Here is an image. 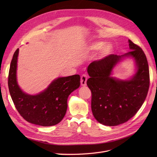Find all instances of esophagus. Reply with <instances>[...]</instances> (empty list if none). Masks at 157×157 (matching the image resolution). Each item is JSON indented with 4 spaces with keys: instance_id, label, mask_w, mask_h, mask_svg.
Here are the masks:
<instances>
[{
    "instance_id": "1",
    "label": "esophagus",
    "mask_w": 157,
    "mask_h": 157,
    "mask_svg": "<svg viewBox=\"0 0 157 157\" xmlns=\"http://www.w3.org/2000/svg\"><path fill=\"white\" fill-rule=\"evenodd\" d=\"M87 79H88V77H87L86 75L84 74L81 76V79H80V84H81L82 86H86Z\"/></svg>"
}]
</instances>
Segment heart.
Wrapping results in <instances>:
<instances>
[{"mask_svg":"<svg viewBox=\"0 0 157 157\" xmlns=\"http://www.w3.org/2000/svg\"><path fill=\"white\" fill-rule=\"evenodd\" d=\"M104 44H105V43H104L103 42H95L90 44L89 48L90 50L93 51H96L101 49L100 54L102 56H105L111 53V52L113 50V47L111 44H107L104 45Z\"/></svg>","mask_w":157,"mask_h":157,"instance_id":"b5f03b06","label":"heart"}]
</instances>
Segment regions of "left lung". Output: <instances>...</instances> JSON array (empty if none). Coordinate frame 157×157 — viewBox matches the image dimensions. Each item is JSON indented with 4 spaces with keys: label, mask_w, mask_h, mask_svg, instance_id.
Here are the masks:
<instances>
[{
    "label": "left lung",
    "mask_w": 157,
    "mask_h": 157,
    "mask_svg": "<svg viewBox=\"0 0 157 157\" xmlns=\"http://www.w3.org/2000/svg\"><path fill=\"white\" fill-rule=\"evenodd\" d=\"M131 51L117 56L110 54L94 61L88 67L90 78L86 84L92 92L91 107L95 118L102 124L117 126L127 122L139 111L145 100L149 88L148 62L139 46L128 40ZM135 59L137 72L129 81L110 77L113 67L122 58Z\"/></svg>",
    "instance_id": "left-lung-1"
}]
</instances>
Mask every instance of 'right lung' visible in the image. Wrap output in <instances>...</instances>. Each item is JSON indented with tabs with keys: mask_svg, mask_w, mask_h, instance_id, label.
Here are the masks:
<instances>
[{
	"mask_svg": "<svg viewBox=\"0 0 157 157\" xmlns=\"http://www.w3.org/2000/svg\"><path fill=\"white\" fill-rule=\"evenodd\" d=\"M19 49L14 52L8 74V88L12 101L20 115L32 124L50 126L63 119L70 94L80 86L78 75L54 80L44 91L32 96L23 92L16 78Z\"/></svg>",
	"mask_w": 157,
	"mask_h": 157,
	"instance_id": "add662e5",
	"label": "right lung"
}]
</instances>
